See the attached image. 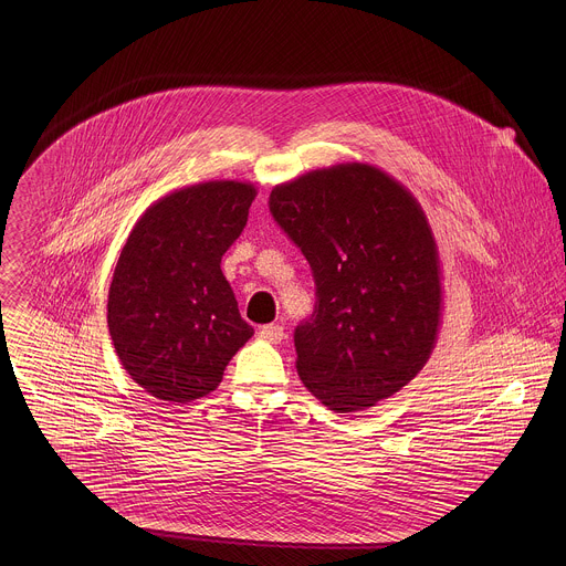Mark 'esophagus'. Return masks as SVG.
I'll use <instances>...</instances> for the list:
<instances>
[{
    "mask_svg": "<svg viewBox=\"0 0 566 566\" xmlns=\"http://www.w3.org/2000/svg\"><path fill=\"white\" fill-rule=\"evenodd\" d=\"M259 337L270 342V344H279L285 337V333H283L281 324H265V326L259 328Z\"/></svg>",
    "mask_w": 566,
    "mask_h": 566,
    "instance_id": "34e87169",
    "label": "esophagus"
}]
</instances>
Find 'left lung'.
Here are the masks:
<instances>
[{
  "instance_id": "8db88e82",
  "label": "left lung",
  "mask_w": 566,
  "mask_h": 566,
  "mask_svg": "<svg viewBox=\"0 0 566 566\" xmlns=\"http://www.w3.org/2000/svg\"><path fill=\"white\" fill-rule=\"evenodd\" d=\"M270 211L316 281V310L294 331L305 388L337 413L397 395L442 318L438 245L418 200L375 165L339 163L276 185Z\"/></svg>"
}]
</instances>
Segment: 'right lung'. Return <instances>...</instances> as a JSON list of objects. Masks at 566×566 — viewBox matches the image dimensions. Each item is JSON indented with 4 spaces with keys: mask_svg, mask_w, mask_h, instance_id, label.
<instances>
[{
    "mask_svg": "<svg viewBox=\"0 0 566 566\" xmlns=\"http://www.w3.org/2000/svg\"><path fill=\"white\" fill-rule=\"evenodd\" d=\"M254 185L209 180L176 189L133 227L108 287V333L135 384L163 405L213 392L252 337L222 274Z\"/></svg>",
    "mask_w": 566,
    "mask_h": 566,
    "instance_id": "obj_1",
    "label": "right lung"
}]
</instances>
